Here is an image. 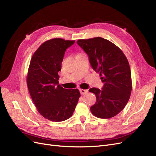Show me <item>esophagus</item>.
<instances>
[{
  "mask_svg": "<svg viewBox=\"0 0 156 156\" xmlns=\"http://www.w3.org/2000/svg\"><path fill=\"white\" fill-rule=\"evenodd\" d=\"M79 91L81 94H83H83H86L88 92V90H84V89H79Z\"/></svg>",
  "mask_w": 156,
  "mask_h": 156,
  "instance_id": "obj_1",
  "label": "esophagus"
}]
</instances>
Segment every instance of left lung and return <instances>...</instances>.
I'll return each instance as SVG.
<instances>
[{
  "label": "left lung",
  "mask_w": 156,
  "mask_h": 156,
  "mask_svg": "<svg viewBox=\"0 0 156 156\" xmlns=\"http://www.w3.org/2000/svg\"><path fill=\"white\" fill-rule=\"evenodd\" d=\"M77 44L88 55L93 69L100 73L101 90L89 89L96 96L90 107L92 114L100 119H110L123 110L130 98L132 89L129 64L122 50L101 37L79 40Z\"/></svg>",
  "instance_id": "8db88e82"
}]
</instances>
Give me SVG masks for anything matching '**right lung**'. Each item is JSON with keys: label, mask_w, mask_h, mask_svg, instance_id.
<instances>
[{"label": "right lung", "mask_w": 156, "mask_h": 156, "mask_svg": "<svg viewBox=\"0 0 156 156\" xmlns=\"http://www.w3.org/2000/svg\"><path fill=\"white\" fill-rule=\"evenodd\" d=\"M75 40L54 38L45 41L33 55L27 78V87L37 111L46 119L61 122L72 116L81 94L58 84L65 51Z\"/></svg>", "instance_id": "add662e5"}]
</instances>
